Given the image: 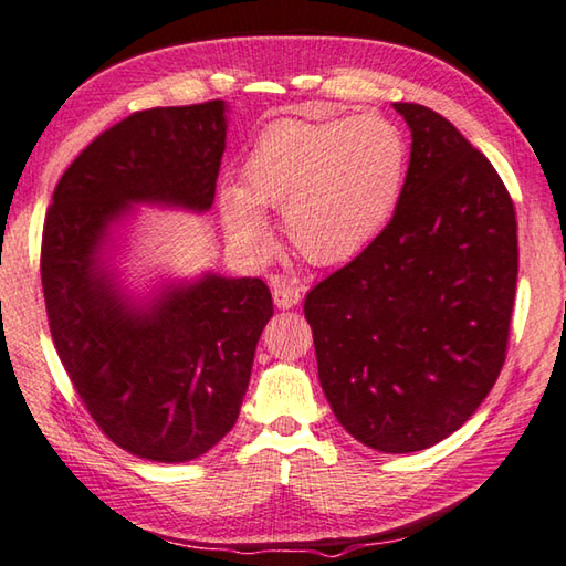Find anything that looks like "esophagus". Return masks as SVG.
Wrapping results in <instances>:
<instances>
[{"instance_id": "1", "label": "esophagus", "mask_w": 566, "mask_h": 566, "mask_svg": "<svg viewBox=\"0 0 566 566\" xmlns=\"http://www.w3.org/2000/svg\"><path fill=\"white\" fill-rule=\"evenodd\" d=\"M273 301L277 308L289 311L293 305H298L301 301V289L285 277H273Z\"/></svg>"}]
</instances>
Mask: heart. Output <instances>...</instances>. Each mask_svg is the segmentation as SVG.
Returning a JSON list of instances; mask_svg holds the SVG:
<instances>
[{
    "label": "heart",
    "mask_w": 566,
    "mask_h": 566,
    "mask_svg": "<svg viewBox=\"0 0 566 566\" xmlns=\"http://www.w3.org/2000/svg\"><path fill=\"white\" fill-rule=\"evenodd\" d=\"M409 145L384 117L277 123L258 137L243 188L222 185L220 218L253 261L271 253L263 210L283 212V233L305 261L344 263L368 248L401 200Z\"/></svg>",
    "instance_id": "obj_1"
}]
</instances>
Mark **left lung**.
Masks as SVG:
<instances>
[{
    "instance_id": "8db88e82",
    "label": "left lung",
    "mask_w": 566,
    "mask_h": 566,
    "mask_svg": "<svg viewBox=\"0 0 566 566\" xmlns=\"http://www.w3.org/2000/svg\"><path fill=\"white\" fill-rule=\"evenodd\" d=\"M394 107L411 129L394 218L303 311L340 426L370 449L409 453L451 437L496 384L518 248L492 163L433 109Z\"/></svg>"
}]
</instances>
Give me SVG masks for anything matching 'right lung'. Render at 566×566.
I'll use <instances>...</instances> for the list:
<instances>
[{
  "label": "right lung",
  "instance_id": "add662e5",
  "mask_svg": "<svg viewBox=\"0 0 566 566\" xmlns=\"http://www.w3.org/2000/svg\"><path fill=\"white\" fill-rule=\"evenodd\" d=\"M226 129L222 99L129 115L64 170L44 218V303L74 391L109 441L163 464L233 429L273 298L261 277L202 273L135 301L107 255L135 206L210 210Z\"/></svg>",
  "mask_w": 566,
  "mask_h": 566
}]
</instances>
